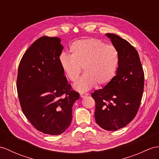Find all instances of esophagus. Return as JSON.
Here are the masks:
<instances>
[{"label": "esophagus", "instance_id": "1", "mask_svg": "<svg viewBox=\"0 0 159 159\" xmlns=\"http://www.w3.org/2000/svg\"><path fill=\"white\" fill-rule=\"evenodd\" d=\"M88 96V93H83V92L80 93V97L81 98H84V97H86V96Z\"/></svg>", "mask_w": 159, "mask_h": 159}]
</instances>
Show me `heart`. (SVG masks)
Returning a JSON list of instances; mask_svg holds the SVG:
<instances>
[{"label":"heart","mask_w":159,"mask_h":159,"mask_svg":"<svg viewBox=\"0 0 159 159\" xmlns=\"http://www.w3.org/2000/svg\"><path fill=\"white\" fill-rule=\"evenodd\" d=\"M71 55L63 53L60 63L67 78L74 82L83 70L85 72L75 85V90L86 91L96 84L104 86L113 79L119 65L118 50L96 38L77 40L69 46Z\"/></svg>","instance_id":"b5f03b06"}]
</instances>
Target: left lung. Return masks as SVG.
I'll use <instances>...</instances> for the list:
<instances>
[{"instance_id": "obj_1", "label": "left lung", "mask_w": 159, "mask_h": 159, "mask_svg": "<svg viewBox=\"0 0 159 159\" xmlns=\"http://www.w3.org/2000/svg\"><path fill=\"white\" fill-rule=\"evenodd\" d=\"M120 56L117 75L105 87L92 93L97 124L108 131L125 127L136 115L144 86V73L138 51L127 40L107 34Z\"/></svg>"}]
</instances>
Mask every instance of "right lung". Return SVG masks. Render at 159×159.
<instances>
[{"instance_id":"add662e5","label":"right lung","mask_w":159,"mask_h":159,"mask_svg":"<svg viewBox=\"0 0 159 159\" xmlns=\"http://www.w3.org/2000/svg\"><path fill=\"white\" fill-rule=\"evenodd\" d=\"M62 50L60 38L41 37L26 50L18 68L17 90L23 113L37 130L49 135L68 128L73 103L80 98L64 75Z\"/></svg>"}]
</instances>
